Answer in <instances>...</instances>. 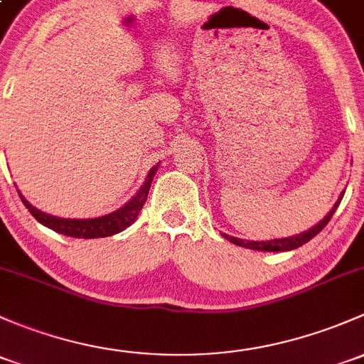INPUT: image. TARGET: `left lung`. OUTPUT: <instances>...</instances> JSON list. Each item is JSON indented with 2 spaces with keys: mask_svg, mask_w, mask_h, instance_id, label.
Returning a JSON list of instances; mask_svg holds the SVG:
<instances>
[{
  "mask_svg": "<svg viewBox=\"0 0 364 364\" xmlns=\"http://www.w3.org/2000/svg\"><path fill=\"white\" fill-rule=\"evenodd\" d=\"M343 193L340 195L338 200L335 202V205L331 208V211L326 214V216L323 218V220L319 221V223L316 225V227H312L311 230L307 232H301V233H296V235H291V237H284V239H274V240H244V239H237V237H230V235H223L227 237L228 240H230L232 244H235V246H240V247H247V250H255V251H291V250H296V247L304 246V244H307L309 240L314 239V237L317 235L321 230H323L324 227L328 225V221L331 220V216H333L336 208H338L340 200H342Z\"/></svg>",
  "mask_w": 364,
  "mask_h": 364,
  "instance_id": "8db88e82",
  "label": "left lung"
}]
</instances>
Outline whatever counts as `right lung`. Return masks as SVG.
<instances>
[{
    "instance_id": "obj_1",
    "label": "right lung",
    "mask_w": 364,
    "mask_h": 364,
    "mask_svg": "<svg viewBox=\"0 0 364 364\" xmlns=\"http://www.w3.org/2000/svg\"><path fill=\"white\" fill-rule=\"evenodd\" d=\"M159 171V164H156L153 169L148 172L146 181L141 185V188L137 190V193L134 195L131 200L124 205V208L117 209L114 213L106 214L101 218H92V220H66V218H55L50 214L41 213L40 209H36L34 205H31L24 198V195L18 192V197L24 202L26 208L29 209V213L40 221L45 227L52 228L53 232L63 233L68 237H76V239H99V237H109L114 233L125 230L127 227L136 221V218L139 216L141 209H143L144 202L148 198V192H150V186L153 181V176Z\"/></svg>"
}]
</instances>
